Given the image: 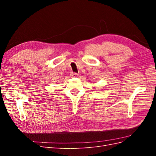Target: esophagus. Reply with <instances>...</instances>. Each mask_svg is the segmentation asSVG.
<instances>
[{"label":"esophagus","mask_w":156,"mask_h":156,"mask_svg":"<svg viewBox=\"0 0 156 156\" xmlns=\"http://www.w3.org/2000/svg\"><path fill=\"white\" fill-rule=\"evenodd\" d=\"M70 76L72 77H77L79 76V74H77V73H71Z\"/></svg>","instance_id":"34e87169"}]
</instances>
